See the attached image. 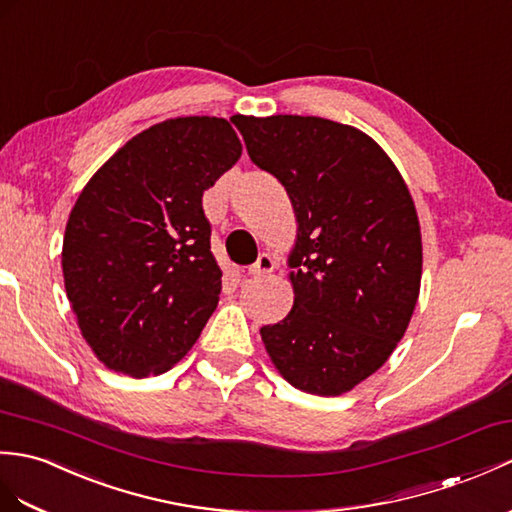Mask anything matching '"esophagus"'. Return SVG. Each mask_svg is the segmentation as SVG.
Segmentation results:
<instances>
[{
  "label": "esophagus",
  "mask_w": 512,
  "mask_h": 512,
  "mask_svg": "<svg viewBox=\"0 0 512 512\" xmlns=\"http://www.w3.org/2000/svg\"><path fill=\"white\" fill-rule=\"evenodd\" d=\"M275 259H272L268 253H261L259 257H257V261L255 264L248 268V275H253V277H264V275H268V272H272L275 270Z\"/></svg>",
  "instance_id": "1"
}]
</instances>
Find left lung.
Listing matches in <instances>:
<instances>
[{
  "mask_svg": "<svg viewBox=\"0 0 512 512\" xmlns=\"http://www.w3.org/2000/svg\"><path fill=\"white\" fill-rule=\"evenodd\" d=\"M248 157L296 213L294 305L261 327L272 364L303 392L336 397L382 366L421 288V229L406 183L362 130L312 115L242 117Z\"/></svg>",
  "mask_w": 512,
  "mask_h": 512,
  "instance_id": "left-lung-1",
  "label": "left lung"
}]
</instances>
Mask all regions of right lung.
<instances>
[{
	"label": "right lung",
	"mask_w": 512,
	"mask_h": 512,
	"mask_svg": "<svg viewBox=\"0 0 512 512\" xmlns=\"http://www.w3.org/2000/svg\"><path fill=\"white\" fill-rule=\"evenodd\" d=\"M240 154L222 117H176L130 139L82 189L63 240L65 290L111 371H170L216 310L222 270L202 192Z\"/></svg>",
	"instance_id": "1"
}]
</instances>
